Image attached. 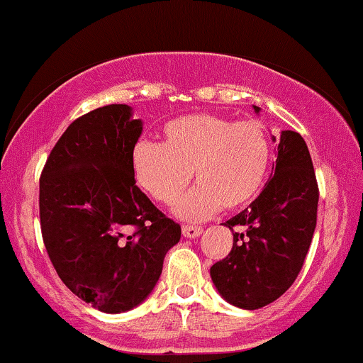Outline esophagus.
<instances>
[{
  "label": "esophagus",
  "instance_id": "obj_1",
  "mask_svg": "<svg viewBox=\"0 0 363 363\" xmlns=\"http://www.w3.org/2000/svg\"><path fill=\"white\" fill-rule=\"evenodd\" d=\"M182 231L185 238H197V236L202 235V228L199 226H183Z\"/></svg>",
  "mask_w": 363,
  "mask_h": 363
}]
</instances>
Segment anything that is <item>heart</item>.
<instances>
[{
    "label": "heart",
    "instance_id": "obj_1",
    "mask_svg": "<svg viewBox=\"0 0 363 363\" xmlns=\"http://www.w3.org/2000/svg\"><path fill=\"white\" fill-rule=\"evenodd\" d=\"M271 140L255 120L231 121L190 115L162 127V144L140 140L130 154L137 185L171 206L192 180L197 185L174 207L183 221H203L223 209H238L257 197L271 166Z\"/></svg>",
    "mask_w": 363,
    "mask_h": 363
}]
</instances>
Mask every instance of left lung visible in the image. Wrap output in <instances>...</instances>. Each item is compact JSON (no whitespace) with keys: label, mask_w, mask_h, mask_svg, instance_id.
I'll return each mask as SVG.
<instances>
[{"label":"left lung","mask_w":363,"mask_h":363,"mask_svg":"<svg viewBox=\"0 0 363 363\" xmlns=\"http://www.w3.org/2000/svg\"><path fill=\"white\" fill-rule=\"evenodd\" d=\"M260 113L259 106H254ZM272 142L276 137L272 135ZM315 173L302 135L283 130L269 182L245 211L223 223L233 233L226 259L211 267L216 290L235 307L255 311L278 300L296 279L317 225Z\"/></svg>","instance_id":"1"}]
</instances>
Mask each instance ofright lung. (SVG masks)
<instances>
[{"label":"right lung","instance_id":"right-lung-1","mask_svg":"<svg viewBox=\"0 0 363 363\" xmlns=\"http://www.w3.org/2000/svg\"><path fill=\"white\" fill-rule=\"evenodd\" d=\"M144 123L127 104L77 118L40 174L44 245L56 272L85 303L128 312L152 293L182 228L135 185L130 154Z\"/></svg>","mask_w":363,"mask_h":363}]
</instances>
